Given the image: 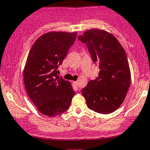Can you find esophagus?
Instances as JSON below:
<instances>
[{
  "mask_svg": "<svg viewBox=\"0 0 150 150\" xmlns=\"http://www.w3.org/2000/svg\"><path fill=\"white\" fill-rule=\"evenodd\" d=\"M73 84L76 87H78V82H77V81H75V82H73Z\"/></svg>",
  "mask_w": 150,
  "mask_h": 150,
  "instance_id": "esophagus-1",
  "label": "esophagus"
}]
</instances>
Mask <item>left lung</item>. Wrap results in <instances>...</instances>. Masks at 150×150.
Wrapping results in <instances>:
<instances>
[{
  "instance_id": "1",
  "label": "left lung",
  "mask_w": 150,
  "mask_h": 150,
  "mask_svg": "<svg viewBox=\"0 0 150 150\" xmlns=\"http://www.w3.org/2000/svg\"><path fill=\"white\" fill-rule=\"evenodd\" d=\"M78 39L86 44L99 68V77L89 81L82 90L87 107L102 114L112 113L123 102L130 85L125 50L112 34L99 29L85 31Z\"/></svg>"
}]
</instances>
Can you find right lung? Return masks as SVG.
I'll return each instance as SVG.
<instances>
[{
  "label": "right lung",
  "mask_w": 150,
  "mask_h": 150,
  "mask_svg": "<svg viewBox=\"0 0 150 150\" xmlns=\"http://www.w3.org/2000/svg\"><path fill=\"white\" fill-rule=\"evenodd\" d=\"M77 32H50L40 36L31 48L23 70L27 94L38 111L49 117L68 109L75 95L73 87L57 75Z\"/></svg>",
  "instance_id": "add662e5"
}]
</instances>
